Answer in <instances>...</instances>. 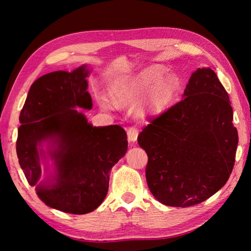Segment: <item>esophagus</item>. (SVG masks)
Listing matches in <instances>:
<instances>
[{
    "mask_svg": "<svg viewBox=\"0 0 251 251\" xmlns=\"http://www.w3.org/2000/svg\"><path fill=\"white\" fill-rule=\"evenodd\" d=\"M138 135H139V130H138L137 126H130L127 128V138H128L129 142H136Z\"/></svg>",
    "mask_w": 251,
    "mask_h": 251,
    "instance_id": "1",
    "label": "esophagus"
}]
</instances>
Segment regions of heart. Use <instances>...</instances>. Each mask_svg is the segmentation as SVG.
<instances>
[{"label": "heart", "mask_w": 251, "mask_h": 251, "mask_svg": "<svg viewBox=\"0 0 251 251\" xmlns=\"http://www.w3.org/2000/svg\"><path fill=\"white\" fill-rule=\"evenodd\" d=\"M162 73L159 69H147L114 86L111 92L112 98L122 105L132 104L149 89L139 106V112L142 115L158 113L173 102L181 88L180 78L176 74L161 77Z\"/></svg>", "instance_id": "1"}]
</instances>
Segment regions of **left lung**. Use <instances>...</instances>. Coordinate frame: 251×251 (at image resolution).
I'll list each match as a JSON object with an SVG mask.
<instances>
[{
    "label": "left lung",
    "instance_id": "obj_1",
    "mask_svg": "<svg viewBox=\"0 0 251 251\" xmlns=\"http://www.w3.org/2000/svg\"><path fill=\"white\" fill-rule=\"evenodd\" d=\"M183 99L149 119L138 136L148 154L146 178L162 204L193 206L226 183L238 143L230 98L210 68L192 74Z\"/></svg>",
    "mask_w": 251,
    "mask_h": 251
}]
</instances>
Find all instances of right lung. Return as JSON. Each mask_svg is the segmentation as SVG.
<instances>
[{"instance_id":"right-lung-1","label":"right lung","mask_w":251,"mask_h":251,"mask_svg":"<svg viewBox=\"0 0 251 251\" xmlns=\"http://www.w3.org/2000/svg\"><path fill=\"white\" fill-rule=\"evenodd\" d=\"M85 66L72 72L55 71L31 85L20 112L16 150L30 185L41 177L39 147L51 140L56 175L50 184H39L37 196L47 206L67 214L84 215L105 199L112 167L127 151L126 131L119 125L93 127L82 112L92 109Z\"/></svg>"}]
</instances>
